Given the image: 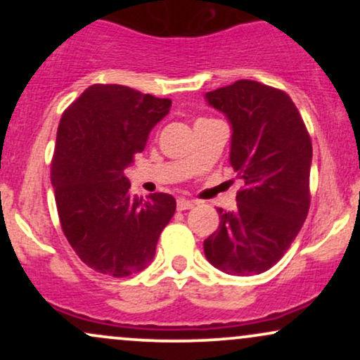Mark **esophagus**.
I'll return each mask as SVG.
<instances>
[{
	"mask_svg": "<svg viewBox=\"0 0 360 360\" xmlns=\"http://www.w3.org/2000/svg\"><path fill=\"white\" fill-rule=\"evenodd\" d=\"M193 206H194L193 201L186 200V198H179V200H177V210H179V212H184V210H191Z\"/></svg>",
	"mask_w": 360,
	"mask_h": 360,
	"instance_id": "obj_1",
	"label": "esophagus"
}]
</instances>
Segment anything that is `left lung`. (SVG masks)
Masks as SVG:
<instances>
[{"mask_svg": "<svg viewBox=\"0 0 360 360\" xmlns=\"http://www.w3.org/2000/svg\"><path fill=\"white\" fill-rule=\"evenodd\" d=\"M205 98L232 125L230 164L243 179L237 210L218 208L220 225L205 240V255L226 274H260L283 257L307 220L311 140L281 89L240 79Z\"/></svg>", "mask_w": 360, "mask_h": 360, "instance_id": "obj_1", "label": "left lung"}]
</instances>
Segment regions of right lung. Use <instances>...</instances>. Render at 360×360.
<instances>
[{"label": "right lung", "instance_id": "right-lung-1", "mask_svg": "<svg viewBox=\"0 0 360 360\" xmlns=\"http://www.w3.org/2000/svg\"><path fill=\"white\" fill-rule=\"evenodd\" d=\"M171 105L122 84H93L62 113L51 171L60 226L82 262L101 274L146 269L176 212L167 193L131 196L125 176Z\"/></svg>", "mask_w": 360, "mask_h": 360}]
</instances>
